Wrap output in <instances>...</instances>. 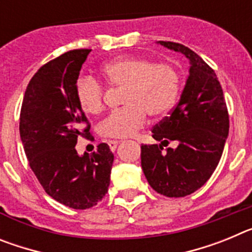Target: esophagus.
I'll return each mask as SVG.
<instances>
[{"instance_id":"1","label":"esophagus","mask_w":252,"mask_h":252,"mask_svg":"<svg viewBox=\"0 0 252 252\" xmlns=\"http://www.w3.org/2000/svg\"><path fill=\"white\" fill-rule=\"evenodd\" d=\"M107 144H108V146H110L111 150H116V148H117V145H119V141L117 140H108L107 141Z\"/></svg>"}]
</instances>
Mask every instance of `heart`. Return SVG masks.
<instances>
[{
  "label": "heart",
  "instance_id": "b5f03b06",
  "mask_svg": "<svg viewBox=\"0 0 252 252\" xmlns=\"http://www.w3.org/2000/svg\"><path fill=\"white\" fill-rule=\"evenodd\" d=\"M101 74L111 87H122L121 102L99 124L98 132L108 139H127L136 135L146 124L148 113L161 117L174 106L182 86V77L174 65L154 63L142 57H122L103 64ZM75 98L88 115L103 110L104 90L90 75H81L75 82Z\"/></svg>",
  "mask_w": 252,
  "mask_h": 252
}]
</instances>
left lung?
<instances>
[{"label": "left lung", "instance_id": "8db88e82", "mask_svg": "<svg viewBox=\"0 0 252 252\" xmlns=\"http://www.w3.org/2000/svg\"><path fill=\"white\" fill-rule=\"evenodd\" d=\"M159 43L186 55L190 69L177 106L151 130L160 144H141V166L154 190L179 198L192 194L213 174L223 153L230 119L215 70L183 44ZM171 141L177 148L165 149Z\"/></svg>", "mask_w": 252, "mask_h": 252}]
</instances>
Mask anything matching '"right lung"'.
<instances>
[{"mask_svg":"<svg viewBox=\"0 0 252 252\" xmlns=\"http://www.w3.org/2000/svg\"><path fill=\"white\" fill-rule=\"evenodd\" d=\"M90 51L69 50L40 66L20 112V136L31 170L51 198L74 209L91 208L106 195L113 162L104 142L90 155L79 157L75 150L78 137L91 135L74 93Z\"/></svg>","mask_w":252,"mask_h":252,"instance_id":"obj_1","label":"right lung"}]
</instances>
